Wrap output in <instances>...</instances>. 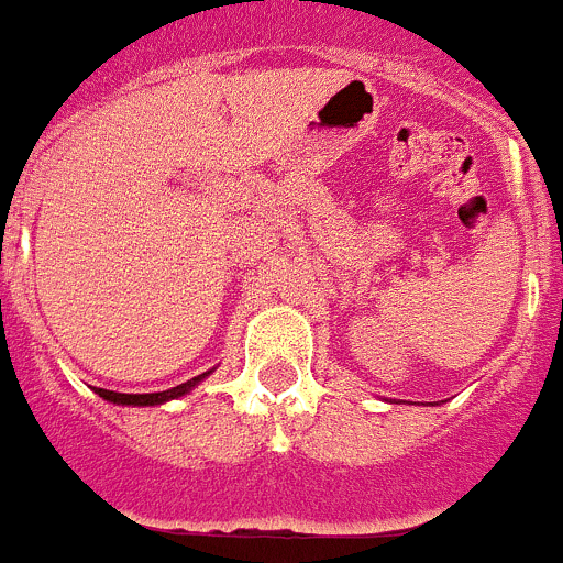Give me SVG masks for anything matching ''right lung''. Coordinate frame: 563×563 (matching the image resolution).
I'll list each match as a JSON object with an SVG mask.
<instances>
[{
  "label": "right lung",
  "instance_id": "1",
  "mask_svg": "<svg viewBox=\"0 0 563 563\" xmlns=\"http://www.w3.org/2000/svg\"><path fill=\"white\" fill-rule=\"evenodd\" d=\"M205 375H210V372H205ZM205 375L191 377V380H186V383H180V386L169 388V391H158V394H117V391H106V388H95V391H98L106 402H117V405H161V402H166V399L183 397V394L191 391V388L197 386Z\"/></svg>",
  "mask_w": 563,
  "mask_h": 563
}]
</instances>
